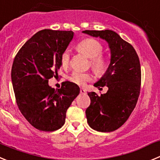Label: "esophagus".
<instances>
[{
  "label": "esophagus",
  "mask_w": 160,
  "mask_h": 160,
  "mask_svg": "<svg viewBox=\"0 0 160 160\" xmlns=\"http://www.w3.org/2000/svg\"><path fill=\"white\" fill-rule=\"evenodd\" d=\"M80 93H86V90H85V89H83V88H81V89H80Z\"/></svg>",
  "instance_id": "1"
}]
</instances>
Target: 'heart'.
<instances>
[{
  "mask_svg": "<svg viewBox=\"0 0 160 160\" xmlns=\"http://www.w3.org/2000/svg\"><path fill=\"white\" fill-rule=\"evenodd\" d=\"M78 51L90 59V65L97 73H102L107 66V60L101 54L103 47L100 42L93 39H86L81 41L77 46ZM70 54L69 51H63L61 55V63L63 68H67L70 64ZM70 81L78 86H84L87 82L91 81L93 75L90 73L74 71L70 74Z\"/></svg>",
  "mask_w": 160,
  "mask_h": 160,
  "instance_id": "heart-1",
  "label": "heart"
}]
</instances>
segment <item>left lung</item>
Wrapping results in <instances>:
<instances>
[{"label": "left lung", "instance_id": "left-lung-1", "mask_svg": "<svg viewBox=\"0 0 160 160\" xmlns=\"http://www.w3.org/2000/svg\"><path fill=\"white\" fill-rule=\"evenodd\" d=\"M83 33L99 37L110 49L109 67L93 86H106V93L98 96L89 92L90 105L86 110L90 128L102 132L117 130L125 123L137 105L140 91L141 70L140 59L130 43L112 30H86Z\"/></svg>", "mask_w": 160, "mask_h": 160}]
</instances>
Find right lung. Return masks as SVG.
<instances>
[{"instance_id": "1", "label": "right lung", "mask_w": 160, "mask_h": 160, "mask_svg": "<svg viewBox=\"0 0 160 160\" xmlns=\"http://www.w3.org/2000/svg\"><path fill=\"white\" fill-rule=\"evenodd\" d=\"M73 37L72 31L41 30L23 45L13 61L11 78L18 108L40 131L61 128L67 109L80 93L78 85L70 82H62L58 90L48 85L62 66L61 55Z\"/></svg>"}]
</instances>
